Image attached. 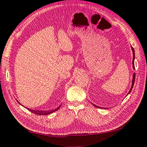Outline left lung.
I'll return each mask as SVG.
<instances>
[{
  "label": "left lung",
  "mask_w": 147,
  "mask_h": 147,
  "mask_svg": "<svg viewBox=\"0 0 147 147\" xmlns=\"http://www.w3.org/2000/svg\"><path fill=\"white\" fill-rule=\"evenodd\" d=\"M131 49H132V51H133V61H132V64H133V68H135V66H134V57H135V53H134V49L133 47H131ZM134 81H135V74H134L133 75V81H132V85H131V87L130 89V91H129V93L128 94H129L130 93V92L131 91V90H132L133 88V86H134ZM100 108V107H98Z\"/></svg>",
  "instance_id": "1"
}]
</instances>
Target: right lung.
Returning a JSON list of instances; mask_svg holds the SVG:
<instances>
[{"label":"right lung","mask_w":147,"mask_h":147,"mask_svg":"<svg viewBox=\"0 0 147 147\" xmlns=\"http://www.w3.org/2000/svg\"><path fill=\"white\" fill-rule=\"evenodd\" d=\"M59 108H60V107H59L58 108H57V109H55V110H54V111H49V112H48V111H34V110H31V109H28L29 111H30L31 112H32V113H35V114H36V115H48V114H51V113H53V112H55V111H57V110H58V109Z\"/></svg>","instance_id":"right-lung-1"}]
</instances>
